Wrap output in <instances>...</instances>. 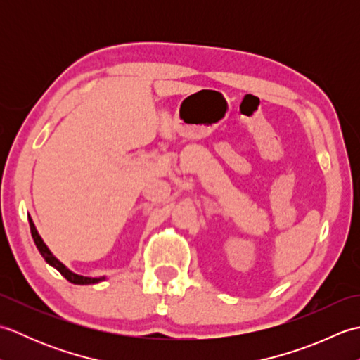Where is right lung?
Segmentation results:
<instances>
[{"label":"right lung","instance_id":"1","mask_svg":"<svg viewBox=\"0 0 360 360\" xmlns=\"http://www.w3.org/2000/svg\"><path fill=\"white\" fill-rule=\"evenodd\" d=\"M29 224H30V233H32V238H34V241H35V246H37L38 250H40V254H41V257L46 259V263H49L52 267H56V269H57L60 274H62L68 281L74 283V285H93V283H98V281L105 278V277H101V278L83 277V275H77V274L71 272L63 263H60L58 259L51 254V250H49L48 246H46V244L43 243L41 236L38 235L37 229H35V226H34V223H32V219H30V218H29Z\"/></svg>","mask_w":360,"mask_h":360}]
</instances>
